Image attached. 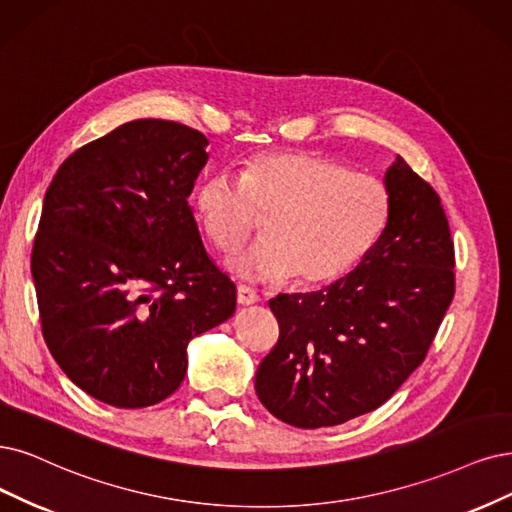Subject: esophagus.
I'll return each mask as SVG.
<instances>
[{"label": "esophagus", "instance_id": "34e87169", "mask_svg": "<svg viewBox=\"0 0 512 512\" xmlns=\"http://www.w3.org/2000/svg\"><path fill=\"white\" fill-rule=\"evenodd\" d=\"M236 299H238L240 306H253V304H257V301H259V295L251 287L240 285L238 291H236Z\"/></svg>", "mask_w": 512, "mask_h": 512}]
</instances>
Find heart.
I'll use <instances>...</instances> for the list:
<instances>
[{"label": "heart", "instance_id": "1", "mask_svg": "<svg viewBox=\"0 0 512 512\" xmlns=\"http://www.w3.org/2000/svg\"><path fill=\"white\" fill-rule=\"evenodd\" d=\"M204 234L230 253L249 238L257 213L270 215L266 236L227 259L242 280L276 282L295 274L301 285L346 276L382 238L390 219L386 185L308 151L253 156L240 177L215 173L196 194Z\"/></svg>", "mask_w": 512, "mask_h": 512}]
</instances>
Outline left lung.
I'll return each mask as SVG.
<instances>
[{
	"label": "left lung",
	"instance_id": "8db88e82",
	"mask_svg": "<svg viewBox=\"0 0 512 512\" xmlns=\"http://www.w3.org/2000/svg\"><path fill=\"white\" fill-rule=\"evenodd\" d=\"M384 185L390 219L367 257L325 289L270 299L280 335L255 390L295 428L337 426L384 405L422 365L456 291L439 194L401 156Z\"/></svg>",
	"mask_w": 512,
	"mask_h": 512
}]
</instances>
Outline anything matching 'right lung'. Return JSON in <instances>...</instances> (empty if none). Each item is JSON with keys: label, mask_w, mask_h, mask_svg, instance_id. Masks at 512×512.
Segmentation results:
<instances>
[{"label": "right lung", "mask_w": 512, "mask_h": 512, "mask_svg": "<svg viewBox=\"0 0 512 512\" xmlns=\"http://www.w3.org/2000/svg\"><path fill=\"white\" fill-rule=\"evenodd\" d=\"M206 145L183 124L135 120L73 151L48 187L31 255L42 333L97 401H164L183 382L189 339L236 310L187 202Z\"/></svg>", "instance_id": "add662e5"}]
</instances>
